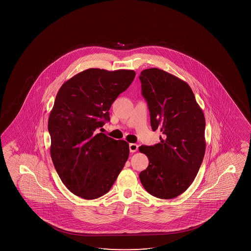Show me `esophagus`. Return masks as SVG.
Instances as JSON below:
<instances>
[{
    "mask_svg": "<svg viewBox=\"0 0 251 251\" xmlns=\"http://www.w3.org/2000/svg\"><path fill=\"white\" fill-rule=\"evenodd\" d=\"M138 150V145L134 144V143H131L129 144V151L131 152H134Z\"/></svg>",
    "mask_w": 251,
    "mask_h": 251,
    "instance_id": "34e87169",
    "label": "esophagus"
}]
</instances>
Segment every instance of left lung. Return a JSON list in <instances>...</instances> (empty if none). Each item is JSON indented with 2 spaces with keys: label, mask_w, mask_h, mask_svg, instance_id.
Returning a JSON list of instances; mask_svg holds the SVG:
<instances>
[{
  "label": "left lung",
  "mask_w": 251,
  "mask_h": 251,
  "mask_svg": "<svg viewBox=\"0 0 251 251\" xmlns=\"http://www.w3.org/2000/svg\"><path fill=\"white\" fill-rule=\"evenodd\" d=\"M139 78L151 129L163 133L160 143L139 148L149 159L139 176L150 195L172 199L191 185L202 163L205 117L185 81L155 68L145 69Z\"/></svg>",
  "instance_id": "8db88e82"
}]
</instances>
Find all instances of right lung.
<instances>
[{
  "mask_svg": "<svg viewBox=\"0 0 251 251\" xmlns=\"http://www.w3.org/2000/svg\"><path fill=\"white\" fill-rule=\"evenodd\" d=\"M134 76V70L86 69L56 94L48 121L50 156L63 184L83 199L106 194L128 158L126 141L95 131L110 120L111 104Z\"/></svg>",
  "mask_w": 251,
  "mask_h": 251,
  "instance_id": "obj_1",
  "label": "right lung"
}]
</instances>
